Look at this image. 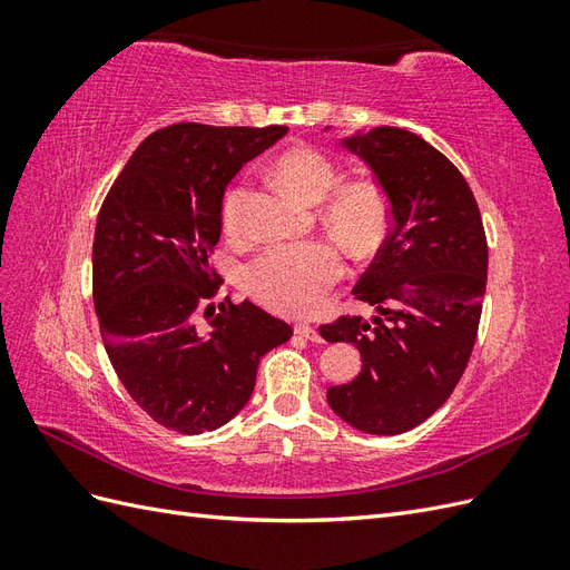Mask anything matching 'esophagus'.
Segmentation results:
<instances>
[{
  "instance_id": "esophagus-1",
  "label": "esophagus",
  "mask_w": 570,
  "mask_h": 570,
  "mask_svg": "<svg viewBox=\"0 0 570 570\" xmlns=\"http://www.w3.org/2000/svg\"><path fill=\"white\" fill-rule=\"evenodd\" d=\"M295 333H297L299 337H304V340H312V342H323L321 333L316 331L314 325H308V323H297V325H295Z\"/></svg>"
}]
</instances>
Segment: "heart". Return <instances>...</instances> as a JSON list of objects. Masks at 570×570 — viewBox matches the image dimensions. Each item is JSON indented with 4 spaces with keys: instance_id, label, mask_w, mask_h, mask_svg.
Instances as JSON below:
<instances>
[{
    "instance_id": "heart-1",
    "label": "heart",
    "mask_w": 570,
    "mask_h": 570,
    "mask_svg": "<svg viewBox=\"0 0 570 570\" xmlns=\"http://www.w3.org/2000/svg\"><path fill=\"white\" fill-rule=\"evenodd\" d=\"M275 176L308 204L323 206L325 226L344 247L366 254L381 243L387 223V197L373 180L340 185L337 166L323 151L297 147L275 164ZM249 185H235L223 204V226L230 235L243 233ZM344 275V262L331 243L275 245L258 254L243 271L245 289L258 302L283 314H312L325 302Z\"/></svg>"
}]
</instances>
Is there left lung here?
Returning <instances> with one entry per match:
<instances>
[{
	"instance_id": "1",
	"label": "left lung",
	"mask_w": 570,
	"mask_h": 570,
	"mask_svg": "<svg viewBox=\"0 0 570 570\" xmlns=\"http://www.w3.org/2000/svg\"><path fill=\"white\" fill-rule=\"evenodd\" d=\"M331 130V128H325ZM383 187L392 228L352 289L373 323L340 316L327 342H352L361 373L327 404L368 435H400L450 400L469 364L488 283V239L459 168L416 132L381 126L342 137Z\"/></svg>"
}]
</instances>
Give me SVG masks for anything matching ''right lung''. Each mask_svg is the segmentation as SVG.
<instances>
[{"label": "right lung", "mask_w": 570, "mask_h": 570, "mask_svg": "<svg viewBox=\"0 0 570 570\" xmlns=\"http://www.w3.org/2000/svg\"><path fill=\"white\" fill-rule=\"evenodd\" d=\"M285 132L161 128L132 151L99 209L92 297L105 350L137 406L176 433H209L237 416L258 361L292 337L249 299L216 304L209 264L228 183Z\"/></svg>", "instance_id": "1"}]
</instances>
